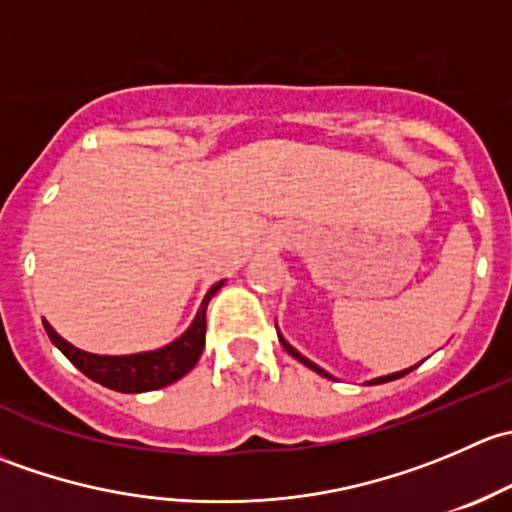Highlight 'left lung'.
Returning a JSON list of instances; mask_svg holds the SVG:
<instances>
[{
    "mask_svg": "<svg viewBox=\"0 0 512 512\" xmlns=\"http://www.w3.org/2000/svg\"><path fill=\"white\" fill-rule=\"evenodd\" d=\"M280 342H282V347H285V349H287V352L294 356V359H297V361H302V364H304V366H309V369H312V371H317V374H322V376H329V374H327V371H324V369H319V366H317V364H312V361H309V359H304V356H302V354H299V352H297V349H292V347H289V344H287V342H285V339H282V337H280ZM409 371H411V369H406V371H396V374H389V376H381V379H374V381H369V384H384V381H394V379H401V376H406V374H409ZM329 379H332V376H329Z\"/></svg>",
    "mask_w": 512,
    "mask_h": 512,
    "instance_id": "obj_1",
    "label": "left lung"
}]
</instances>
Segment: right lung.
<instances>
[{
	"label": "right lung",
	"mask_w": 512,
	"mask_h": 512,
	"mask_svg": "<svg viewBox=\"0 0 512 512\" xmlns=\"http://www.w3.org/2000/svg\"><path fill=\"white\" fill-rule=\"evenodd\" d=\"M223 287L218 282L208 294H205L200 312L195 314L193 324L188 332L180 339H175L168 347L158 349V352L146 354H131V356H98L86 354L81 349L71 347L66 339L51 329L49 322H44L46 334L54 342V347L61 349V354L71 361L79 371H84L89 379L96 384L106 386V389L121 391V394H141V391H153L160 386H168L178 381L180 376L188 374L195 364H198L200 354L205 347V309H208L210 297Z\"/></svg>",
	"instance_id": "add662e5"
}]
</instances>
